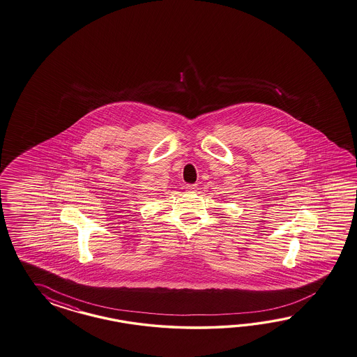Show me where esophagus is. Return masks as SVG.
Masks as SVG:
<instances>
[{"instance_id":"obj_1","label":"esophagus","mask_w":357,"mask_h":357,"mask_svg":"<svg viewBox=\"0 0 357 357\" xmlns=\"http://www.w3.org/2000/svg\"><path fill=\"white\" fill-rule=\"evenodd\" d=\"M185 190H187V192H190V193H193V192L197 191V185L196 184H187Z\"/></svg>"}]
</instances>
